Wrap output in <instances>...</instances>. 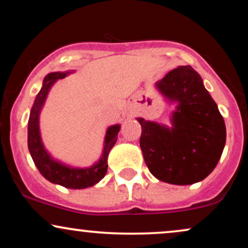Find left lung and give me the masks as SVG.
Listing matches in <instances>:
<instances>
[{"mask_svg":"<svg viewBox=\"0 0 248 248\" xmlns=\"http://www.w3.org/2000/svg\"><path fill=\"white\" fill-rule=\"evenodd\" d=\"M169 104L171 126L136 118L140 147L149 171L162 182L190 186L213 171L223 154L226 127L217 104L191 66H178L155 82Z\"/></svg>","mask_w":248,"mask_h":248,"instance_id":"8db88e82","label":"left lung"}]
</instances>
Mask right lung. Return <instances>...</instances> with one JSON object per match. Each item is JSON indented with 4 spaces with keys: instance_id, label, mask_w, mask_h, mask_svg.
I'll use <instances>...</instances> for the list:
<instances>
[{
    "instance_id": "1",
    "label": "right lung",
    "mask_w": 248,
    "mask_h": 248,
    "mask_svg": "<svg viewBox=\"0 0 248 248\" xmlns=\"http://www.w3.org/2000/svg\"><path fill=\"white\" fill-rule=\"evenodd\" d=\"M75 71H64V72H51L45 76L41 91L37 94L32 108L30 110L29 121H28V148L33 163L42 173L44 178L53 184H58L67 189H86L95 186L96 183L105 177L107 172V158L110 149L114 147L118 134L120 132L121 124H116L109 126L106 130L104 140L102 154L98 161L91 167L79 168L72 167L64 162L56 160L42 141L41 129H39V115L46 101L51 87L55 85L58 79L65 78Z\"/></svg>"
}]
</instances>
